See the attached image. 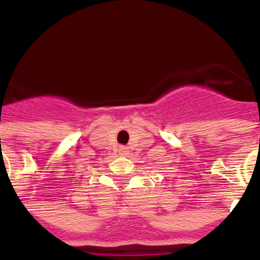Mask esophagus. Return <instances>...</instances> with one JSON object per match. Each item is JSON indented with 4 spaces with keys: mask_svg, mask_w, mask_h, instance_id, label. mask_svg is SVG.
I'll return each instance as SVG.
<instances>
[{
    "mask_svg": "<svg viewBox=\"0 0 260 260\" xmlns=\"http://www.w3.org/2000/svg\"><path fill=\"white\" fill-rule=\"evenodd\" d=\"M127 152H128V148L127 147H125V146H121L119 147V153H121V155H127Z\"/></svg>",
    "mask_w": 260,
    "mask_h": 260,
    "instance_id": "34e87169",
    "label": "esophagus"
}]
</instances>
